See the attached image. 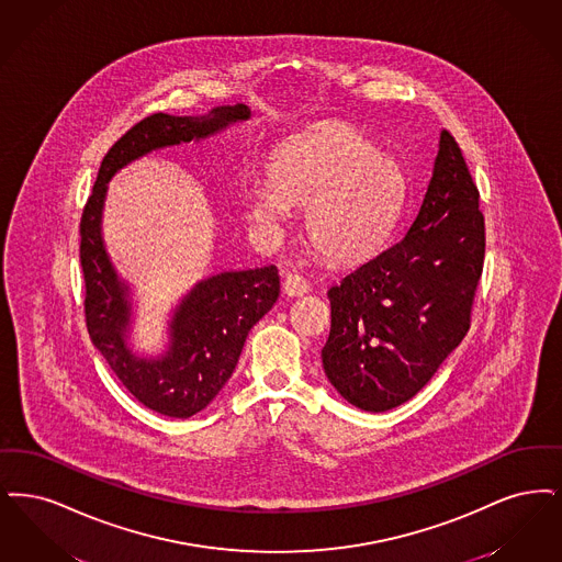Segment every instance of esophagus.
I'll use <instances>...</instances> for the list:
<instances>
[{
	"instance_id": "esophagus-1",
	"label": "esophagus",
	"mask_w": 562,
	"mask_h": 562,
	"mask_svg": "<svg viewBox=\"0 0 562 562\" xmlns=\"http://www.w3.org/2000/svg\"><path fill=\"white\" fill-rule=\"evenodd\" d=\"M306 292H308V283L302 279V274L290 272V274L285 277V281H283V293H285V295L295 297V295H304Z\"/></svg>"
}]
</instances>
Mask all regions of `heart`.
Here are the masks:
<instances>
[{
  "mask_svg": "<svg viewBox=\"0 0 562 562\" xmlns=\"http://www.w3.org/2000/svg\"><path fill=\"white\" fill-rule=\"evenodd\" d=\"M403 196L401 171L371 140L348 125H327L283 148L269 182L245 191L249 216L277 226L292 207H306V239L327 260L371 254L386 235Z\"/></svg>",
  "mask_w": 562,
  "mask_h": 562,
  "instance_id": "b5f03b06",
  "label": "heart"
}]
</instances>
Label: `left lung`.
<instances>
[{"mask_svg":"<svg viewBox=\"0 0 562 562\" xmlns=\"http://www.w3.org/2000/svg\"><path fill=\"white\" fill-rule=\"evenodd\" d=\"M479 203L464 155L442 130L409 231L329 288L331 329L321 357L355 407L380 414L403 405L464 340L485 265Z\"/></svg>","mask_w":562,"mask_h":562,"instance_id":"8db88e82","label":"left lung"}]
</instances>
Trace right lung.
I'll return each instance as SVG.
<instances>
[{
    "mask_svg": "<svg viewBox=\"0 0 562 562\" xmlns=\"http://www.w3.org/2000/svg\"><path fill=\"white\" fill-rule=\"evenodd\" d=\"M247 117L249 109L245 104L218 106L201 117L148 115L109 148L81 214L79 260L86 281L88 334L127 392L157 414L191 417L212 403L237 366L249 329L277 302L279 274L270 265L220 272L196 283L173 315L166 357L155 361L134 357L125 346L127 288L120 283L100 237L106 182L125 164L153 148L199 140Z\"/></svg>",
    "mask_w": 562,
    "mask_h": 562,
    "instance_id": "obj_1",
    "label": "right lung"
}]
</instances>
